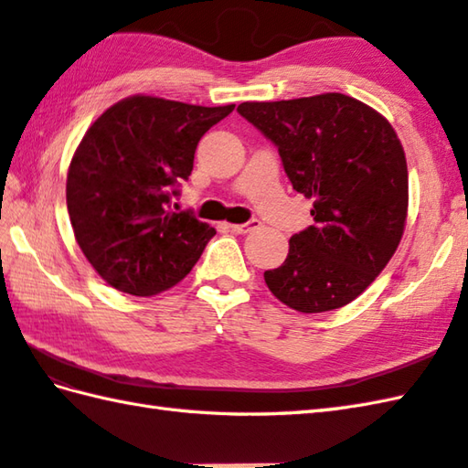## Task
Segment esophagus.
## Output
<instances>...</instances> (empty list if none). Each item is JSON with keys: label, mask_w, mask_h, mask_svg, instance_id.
<instances>
[{"label": "esophagus", "mask_w": 468, "mask_h": 468, "mask_svg": "<svg viewBox=\"0 0 468 468\" xmlns=\"http://www.w3.org/2000/svg\"><path fill=\"white\" fill-rule=\"evenodd\" d=\"M260 221L257 218H253V221H247V223H241V225H229V229H231L233 233H239V235H245V233H251L255 231V229H260Z\"/></svg>", "instance_id": "obj_1"}]
</instances>
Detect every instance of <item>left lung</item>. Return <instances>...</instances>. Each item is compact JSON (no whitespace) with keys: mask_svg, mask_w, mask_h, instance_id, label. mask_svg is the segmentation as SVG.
I'll return each mask as SVG.
<instances>
[{"mask_svg":"<svg viewBox=\"0 0 468 468\" xmlns=\"http://www.w3.org/2000/svg\"><path fill=\"white\" fill-rule=\"evenodd\" d=\"M237 112L277 146L295 191L314 198L315 225L263 273L270 292L302 314L354 302L399 250L409 213V168L392 124L340 92L243 102Z\"/></svg>","mask_w":468,"mask_h":468,"instance_id":"8db88e82","label":"left lung"}]
</instances>
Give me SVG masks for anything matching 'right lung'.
Here are the masks:
<instances>
[{
    "label": "right lung",
    "mask_w": 468,
    "mask_h": 468,
    "mask_svg": "<svg viewBox=\"0 0 468 468\" xmlns=\"http://www.w3.org/2000/svg\"><path fill=\"white\" fill-rule=\"evenodd\" d=\"M233 108L136 94L86 131L68 168L66 205L82 253L114 290L156 295L198 261L215 229L175 213L171 201L201 136Z\"/></svg>",
    "instance_id": "right-lung-1"
}]
</instances>
